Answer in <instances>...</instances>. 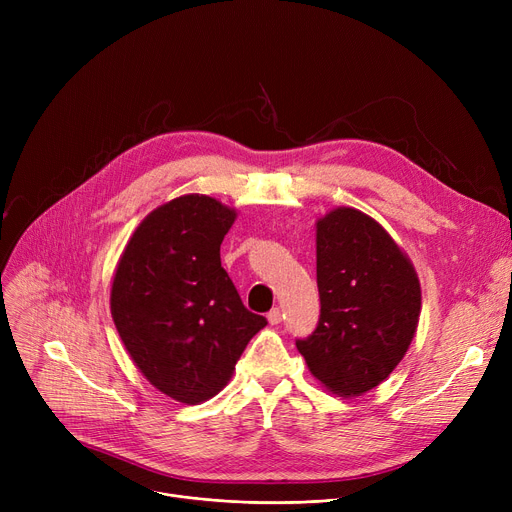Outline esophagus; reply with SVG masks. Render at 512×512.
I'll return each mask as SVG.
<instances>
[{
    "label": "esophagus",
    "instance_id": "obj_1",
    "mask_svg": "<svg viewBox=\"0 0 512 512\" xmlns=\"http://www.w3.org/2000/svg\"><path fill=\"white\" fill-rule=\"evenodd\" d=\"M267 321H270L272 326L280 324V321H282V311H280V307H274L270 313H267Z\"/></svg>",
    "mask_w": 512,
    "mask_h": 512
}]
</instances>
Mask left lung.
<instances>
[{"mask_svg":"<svg viewBox=\"0 0 512 512\" xmlns=\"http://www.w3.org/2000/svg\"><path fill=\"white\" fill-rule=\"evenodd\" d=\"M317 288V328L297 340L313 378L340 396L380 386L417 330L413 263L367 213L338 207L317 222Z\"/></svg>","mask_w":512,"mask_h":512,"instance_id":"left-lung-1","label":"left lung"}]
</instances>
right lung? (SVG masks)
Listing matches in <instances>:
<instances>
[{
  "label": "right lung",
  "mask_w": 512,
  "mask_h": 512,
  "mask_svg": "<svg viewBox=\"0 0 512 512\" xmlns=\"http://www.w3.org/2000/svg\"><path fill=\"white\" fill-rule=\"evenodd\" d=\"M236 211L184 195L139 224L118 261L110 305L134 365L166 396L218 394L267 319L242 305L220 261Z\"/></svg>",
  "instance_id": "1"
}]
</instances>
